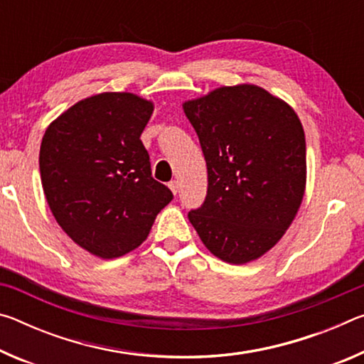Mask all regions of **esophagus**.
<instances>
[{
  "label": "esophagus",
  "instance_id": "obj_1",
  "mask_svg": "<svg viewBox=\"0 0 364 364\" xmlns=\"http://www.w3.org/2000/svg\"><path fill=\"white\" fill-rule=\"evenodd\" d=\"M168 188L171 189V193L176 194V193H178V188H180V186H178V181H176V180H173V181H170V183H168Z\"/></svg>",
  "mask_w": 364,
  "mask_h": 364
}]
</instances>
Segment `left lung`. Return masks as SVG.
I'll list each match as a JSON object with an SVG mask.
<instances>
[{
  "label": "left lung",
  "mask_w": 364,
  "mask_h": 364,
  "mask_svg": "<svg viewBox=\"0 0 364 364\" xmlns=\"http://www.w3.org/2000/svg\"><path fill=\"white\" fill-rule=\"evenodd\" d=\"M204 152V204L188 213L205 247L242 264L291 226L304 199L305 133L284 101L255 85L223 86L183 104Z\"/></svg>",
  "instance_id": "obj_1"
}]
</instances>
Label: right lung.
Masks as SVG:
<instances>
[{
    "instance_id": "obj_1",
    "label": "right lung",
    "mask_w": 364,
    "mask_h": 364,
    "mask_svg": "<svg viewBox=\"0 0 364 364\" xmlns=\"http://www.w3.org/2000/svg\"><path fill=\"white\" fill-rule=\"evenodd\" d=\"M152 110L132 93L96 95L65 110L43 136L40 173L49 208L72 241L96 257L136 249L173 199L152 178L139 139Z\"/></svg>"
}]
</instances>
